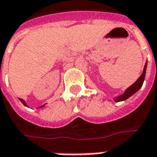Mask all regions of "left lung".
<instances>
[{
  "label": "left lung",
  "instance_id": "1",
  "mask_svg": "<svg viewBox=\"0 0 157 157\" xmlns=\"http://www.w3.org/2000/svg\"><path fill=\"white\" fill-rule=\"evenodd\" d=\"M146 69H147V63L145 64L144 69H143V72H142V74L140 76V78L131 86H129L126 90L124 91V93L123 94H121V95H119V96H117V97H116V98L114 99L115 101H122L126 100L127 98H129L130 96H132L133 94H135L142 86V84L144 82V78H145Z\"/></svg>",
  "mask_w": 157,
  "mask_h": 157
}]
</instances>
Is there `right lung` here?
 <instances>
[{
    "label": "right lung",
    "mask_w": 157,
    "mask_h": 157,
    "mask_svg": "<svg viewBox=\"0 0 157 157\" xmlns=\"http://www.w3.org/2000/svg\"><path fill=\"white\" fill-rule=\"evenodd\" d=\"M20 100V101H21V102H22V103H23V104H24V105H25L26 106V104H25V101H24V100H23V99H19ZM44 105H42L41 106V107H40V108H42V107H43Z\"/></svg>",
    "instance_id": "obj_1"
}]
</instances>
